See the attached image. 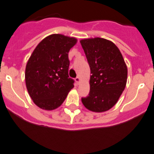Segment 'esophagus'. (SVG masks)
Here are the masks:
<instances>
[{"instance_id":"34e87169","label":"esophagus","mask_w":154,"mask_h":154,"mask_svg":"<svg viewBox=\"0 0 154 154\" xmlns=\"http://www.w3.org/2000/svg\"><path fill=\"white\" fill-rule=\"evenodd\" d=\"M80 78L79 77H77L75 78V82H76V83L77 84V85H79V83H80Z\"/></svg>"}]
</instances>
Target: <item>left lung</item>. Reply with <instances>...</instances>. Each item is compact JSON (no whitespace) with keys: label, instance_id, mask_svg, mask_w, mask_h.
Here are the masks:
<instances>
[{"label":"left lung","instance_id":"1","mask_svg":"<svg viewBox=\"0 0 154 154\" xmlns=\"http://www.w3.org/2000/svg\"><path fill=\"white\" fill-rule=\"evenodd\" d=\"M90 66V91L82 98L84 106L104 112L117 103L125 88L128 69L122 54L113 42L101 38L80 40Z\"/></svg>","mask_w":154,"mask_h":154}]
</instances>
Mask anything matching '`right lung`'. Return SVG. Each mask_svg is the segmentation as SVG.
Returning a JSON list of instances; mask_svg holds the SVG:
<instances>
[{"label": "right lung", "mask_w": 154, "mask_h": 154, "mask_svg": "<svg viewBox=\"0 0 154 154\" xmlns=\"http://www.w3.org/2000/svg\"><path fill=\"white\" fill-rule=\"evenodd\" d=\"M75 38L53 34L42 40L26 66L25 81L34 103L41 109L57 108L74 87L69 77V51L77 43Z\"/></svg>", "instance_id": "right-lung-1"}]
</instances>
